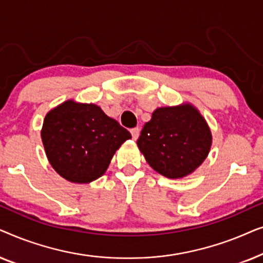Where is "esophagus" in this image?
<instances>
[{
    "instance_id": "obj_1",
    "label": "esophagus",
    "mask_w": 263,
    "mask_h": 263,
    "mask_svg": "<svg viewBox=\"0 0 263 263\" xmlns=\"http://www.w3.org/2000/svg\"><path fill=\"white\" fill-rule=\"evenodd\" d=\"M130 134H132V136H133V139L136 140V139L139 138V135H140V129H139V128H133V129H130Z\"/></svg>"
}]
</instances>
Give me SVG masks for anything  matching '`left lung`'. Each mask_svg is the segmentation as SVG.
Segmentation results:
<instances>
[{
	"label": "left lung",
	"mask_w": 263,
	"mask_h": 263,
	"mask_svg": "<svg viewBox=\"0 0 263 263\" xmlns=\"http://www.w3.org/2000/svg\"><path fill=\"white\" fill-rule=\"evenodd\" d=\"M136 143L151 167L167 178H182L206 159L212 135L199 111L184 104L154 111Z\"/></svg>",
	"instance_id": "left-lung-1"
}]
</instances>
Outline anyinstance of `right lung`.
<instances>
[{
    "mask_svg": "<svg viewBox=\"0 0 263 263\" xmlns=\"http://www.w3.org/2000/svg\"><path fill=\"white\" fill-rule=\"evenodd\" d=\"M132 135L95 104L68 100L45 116L42 140L55 171L67 181L89 183L104 175Z\"/></svg>",
    "mask_w": 263,
    "mask_h": 263,
    "instance_id": "obj_1",
    "label": "right lung"
}]
</instances>
